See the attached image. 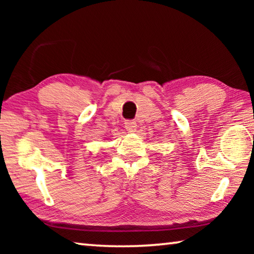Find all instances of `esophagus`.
<instances>
[{"label":"esophagus","mask_w":254,"mask_h":254,"mask_svg":"<svg viewBox=\"0 0 254 254\" xmlns=\"http://www.w3.org/2000/svg\"><path fill=\"white\" fill-rule=\"evenodd\" d=\"M124 127H126L127 130L128 132H134L136 130V123L135 121H126V123H124Z\"/></svg>","instance_id":"obj_1"}]
</instances>
